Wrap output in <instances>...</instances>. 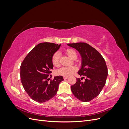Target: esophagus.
I'll use <instances>...</instances> for the list:
<instances>
[{"mask_svg": "<svg viewBox=\"0 0 129 129\" xmlns=\"http://www.w3.org/2000/svg\"><path fill=\"white\" fill-rule=\"evenodd\" d=\"M68 77V76H63V79L64 80H67Z\"/></svg>", "mask_w": 129, "mask_h": 129, "instance_id": "34e87169", "label": "esophagus"}]
</instances>
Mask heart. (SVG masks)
Returning a JSON list of instances; mask_svg holds the SVG:
<instances>
[{
	"mask_svg": "<svg viewBox=\"0 0 129 129\" xmlns=\"http://www.w3.org/2000/svg\"><path fill=\"white\" fill-rule=\"evenodd\" d=\"M66 54L67 55L72 59L77 57L76 51L74 49L68 48L66 50ZM52 61L53 65L55 67H58L60 65V53L56 52L54 53L52 57ZM77 68L74 66H69V67H62L58 69L56 73L58 75H61L63 76H68L72 75V74L76 71Z\"/></svg>",
	"mask_w": 129,
	"mask_h": 129,
	"instance_id": "1",
	"label": "heart"
}]
</instances>
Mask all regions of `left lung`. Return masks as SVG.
<instances>
[{
	"label": "left lung",
	"instance_id": "1",
	"mask_svg": "<svg viewBox=\"0 0 129 129\" xmlns=\"http://www.w3.org/2000/svg\"><path fill=\"white\" fill-rule=\"evenodd\" d=\"M79 51L82 57L81 68L78 72L81 79L71 86V90L77 99L88 102L95 99L102 91L106 82L108 68L102 55L92 46L85 42L68 44ZM85 79L84 82L80 80Z\"/></svg>",
	"mask_w": 129,
	"mask_h": 129
}]
</instances>
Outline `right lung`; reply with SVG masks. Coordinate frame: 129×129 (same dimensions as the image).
<instances>
[{
    "mask_svg": "<svg viewBox=\"0 0 129 129\" xmlns=\"http://www.w3.org/2000/svg\"><path fill=\"white\" fill-rule=\"evenodd\" d=\"M61 45L42 42L34 47L20 66V79L25 90L31 99L39 103L45 102L56 94L62 76L50 79L53 69L52 57Z\"/></svg>",
    "mask_w": 129,
    "mask_h": 129,
    "instance_id": "right-lung-1",
    "label": "right lung"
}]
</instances>
